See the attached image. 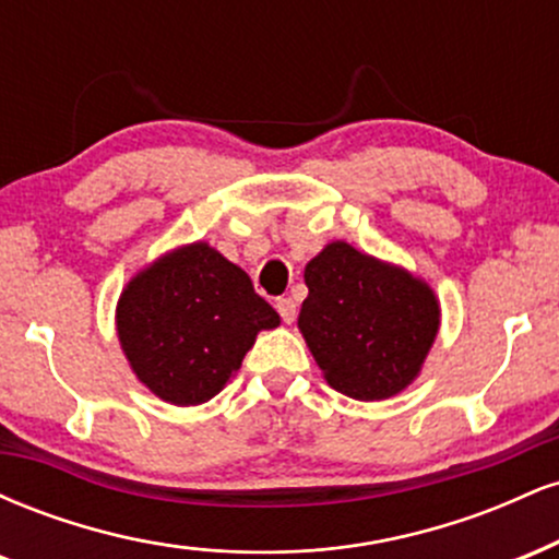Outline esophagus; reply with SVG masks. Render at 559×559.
I'll return each mask as SVG.
<instances>
[{"label": "esophagus", "instance_id": "esophagus-1", "mask_svg": "<svg viewBox=\"0 0 559 559\" xmlns=\"http://www.w3.org/2000/svg\"><path fill=\"white\" fill-rule=\"evenodd\" d=\"M275 310H278V316L284 323H294V318H297V301L292 297H281L275 299Z\"/></svg>", "mask_w": 559, "mask_h": 559}]
</instances>
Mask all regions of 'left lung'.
<instances>
[{
    "instance_id": "8db88e82",
    "label": "left lung",
    "mask_w": 559,
    "mask_h": 559,
    "mask_svg": "<svg viewBox=\"0 0 559 559\" xmlns=\"http://www.w3.org/2000/svg\"><path fill=\"white\" fill-rule=\"evenodd\" d=\"M299 331L325 381L360 402L400 394L439 333V299L404 267L331 241L305 267Z\"/></svg>"
}]
</instances>
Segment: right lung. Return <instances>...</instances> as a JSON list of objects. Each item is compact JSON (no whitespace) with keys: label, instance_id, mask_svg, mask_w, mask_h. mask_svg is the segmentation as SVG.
I'll return each mask as SVG.
<instances>
[{"label":"right lung","instance_id":"obj_1","mask_svg":"<svg viewBox=\"0 0 559 559\" xmlns=\"http://www.w3.org/2000/svg\"><path fill=\"white\" fill-rule=\"evenodd\" d=\"M115 323L139 381L159 400L189 407L213 400L258 333L281 318L239 265L194 241L128 281Z\"/></svg>","mask_w":559,"mask_h":559}]
</instances>
